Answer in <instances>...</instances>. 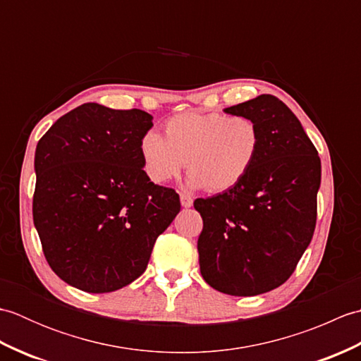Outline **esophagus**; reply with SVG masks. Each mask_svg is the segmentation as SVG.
<instances>
[{
	"instance_id": "34e87169",
	"label": "esophagus",
	"mask_w": 361,
	"mask_h": 361,
	"mask_svg": "<svg viewBox=\"0 0 361 361\" xmlns=\"http://www.w3.org/2000/svg\"><path fill=\"white\" fill-rule=\"evenodd\" d=\"M180 202H181L183 208H190V206H192V203H194L192 197L188 195V194H181V195H180Z\"/></svg>"
}]
</instances>
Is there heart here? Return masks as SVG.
Here are the masks:
<instances>
[{
  "label": "heart",
  "mask_w": 361,
  "mask_h": 361,
  "mask_svg": "<svg viewBox=\"0 0 361 361\" xmlns=\"http://www.w3.org/2000/svg\"><path fill=\"white\" fill-rule=\"evenodd\" d=\"M163 127L164 137L147 132L140 144L144 169L155 183L175 178L186 163L190 185L224 192L245 178L260 150L259 126L248 116L183 111Z\"/></svg>",
  "instance_id": "b5f03b06"
}]
</instances>
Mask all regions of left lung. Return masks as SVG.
I'll return each instance as SVG.
<instances>
[{
	"label": "left lung",
	"instance_id": "1",
	"mask_svg": "<svg viewBox=\"0 0 361 361\" xmlns=\"http://www.w3.org/2000/svg\"><path fill=\"white\" fill-rule=\"evenodd\" d=\"M225 111L256 121L260 150L239 185L194 202L203 219L198 260L212 288L255 296L282 286L309 247L321 159L301 122L278 97L260 94Z\"/></svg>",
	"mask_w": 361,
	"mask_h": 361
}]
</instances>
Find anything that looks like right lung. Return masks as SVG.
Returning <instances> with one entry per match:
<instances>
[{
    "instance_id": "obj_1",
    "label": "right lung",
    "mask_w": 361,
    "mask_h": 361,
    "mask_svg": "<svg viewBox=\"0 0 361 361\" xmlns=\"http://www.w3.org/2000/svg\"><path fill=\"white\" fill-rule=\"evenodd\" d=\"M142 110L83 104L56 121L35 150L32 217L52 271L88 293L128 286L180 212L175 189L155 185L140 150Z\"/></svg>"
}]
</instances>
